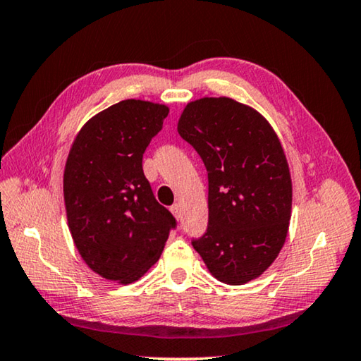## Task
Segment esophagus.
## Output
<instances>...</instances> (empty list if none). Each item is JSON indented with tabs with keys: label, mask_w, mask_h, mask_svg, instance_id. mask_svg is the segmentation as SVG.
Masks as SVG:
<instances>
[{
	"label": "esophagus",
	"mask_w": 361,
	"mask_h": 361,
	"mask_svg": "<svg viewBox=\"0 0 361 361\" xmlns=\"http://www.w3.org/2000/svg\"><path fill=\"white\" fill-rule=\"evenodd\" d=\"M170 212L173 213V216H175L176 219L181 218V207H180L178 204H173L172 207H170Z\"/></svg>",
	"instance_id": "esophagus-1"
}]
</instances>
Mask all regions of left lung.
<instances>
[{
  "label": "left lung",
  "instance_id": "left-lung-1",
  "mask_svg": "<svg viewBox=\"0 0 361 361\" xmlns=\"http://www.w3.org/2000/svg\"><path fill=\"white\" fill-rule=\"evenodd\" d=\"M176 129L209 172V228L194 250L219 282L258 279L282 250L291 218V175L276 130L229 97L189 102Z\"/></svg>",
  "mask_w": 361,
  "mask_h": 361
}]
</instances>
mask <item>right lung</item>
<instances>
[{
	"mask_svg": "<svg viewBox=\"0 0 361 361\" xmlns=\"http://www.w3.org/2000/svg\"><path fill=\"white\" fill-rule=\"evenodd\" d=\"M167 114L161 103L122 100L85 122L66 157L63 200L73 242L95 274L122 285L148 272L175 228L142 166Z\"/></svg>",
	"mask_w": 361,
	"mask_h": 361,
	"instance_id": "add662e5",
	"label": "right lung"
}]
</instances>
